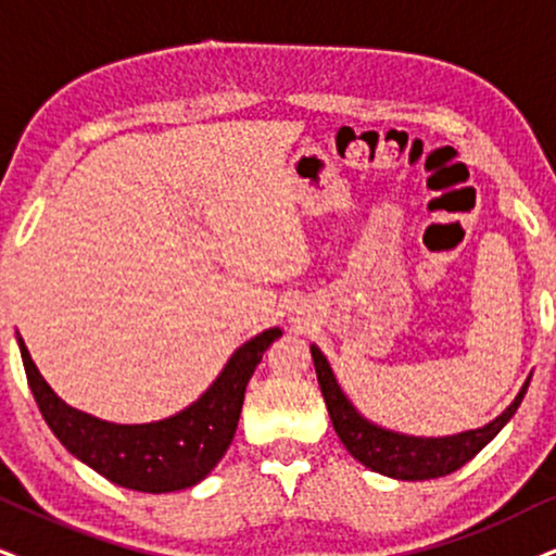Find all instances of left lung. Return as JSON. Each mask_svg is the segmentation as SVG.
Listing matches in <instances>:
<instances>
[{
	"instance_id": "left-lung-1",
	"label": "left lung",
	"mask_w": 556,
	"mask_h": 556,
	"mask_svg": "<svg viewBox=\"0 0 556 556\" xmlns=\"http://www.w3.org/2000/svg\"><path fill=\"white\" fill-rule=\"evenodd\" d=\"M315 375H318V384L326 400L328 416L333 420L336 433H339L341 444L346 452L369 467L371 472L395 477V480H435V477H446L465 467L472 456L482 452L490 441L501 433V428L513 418L518 410L521 400L529 390L531 379L518 392L516 400L508 405L503 416H497L493 424L477 428V431H465L456 435H444V439H418V435H405L388 431L369 424L367 418L356 413V407L349 403L343 395L339 382H336L333 371H330L326 356L318 346H311Z\"/></svg>"
}]
</instances>
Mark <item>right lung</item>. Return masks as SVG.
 Wrapping results in <instances>:
<instances>
[{
  "label": "right lung",
  "mask_w": 556,
  "mask_h": 556,
  "mask_svg": "<svg viewBox=\"0 0 556 556\" xmlns=\"http://www.w3.org/2000/svg\"><path fill=\"white\" fill-rule=\"evenodd\" d=\"M282 330L269 328L230 356L220 377L197 403L177 416L143 426H117L66 405L40 377L30 351L17 339L27 384L55 439L76 459L121 488L138 493H174L213 472L228 452L241 418L245 384L264 351Z\"/></svg>",
  "instance_id": "add662e5"
}]
</instances>
